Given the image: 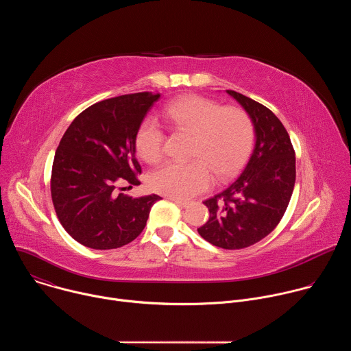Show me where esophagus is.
I'll use <instances>...</instances> for the list:
<instances>
[{"label": "esophagus", "mask_w": 351, "mask_h": 351, "mask_svg": "<svg viewBox=\"0 0 351 351\" xmlns=\"http://www.w3.org/2000/svg\"><path fill=\"white\" fill-rule=\"evenodd\" d=\"M169 199H172V202L176 204V206H179L180 208H186V207H189V203L187 202H182V199H176V198H169Z\"/></svg>", "instance_id": "1"}]
</instances>
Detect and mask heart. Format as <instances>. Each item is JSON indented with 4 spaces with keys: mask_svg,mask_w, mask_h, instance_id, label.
<instances>
[{
    "mask_svg": "<svg viewBox=\"0 0 351 351\" xmlns=\"http://www.w3.org/2000/svg\"><path fill=\"white\" fill-rule=\"evenodd\" d=\"M172 129L193 133L190 162H168L149 175L154 191L176 199H190L219 179L234 175L245 162L253 147L254 128L241 108L221 106L214 99L186 95L169 103L164 111ZM165 133L154 119H145L136 137L140 157L149 164L164 156Z\"/></svg>",
    "mask_w": 351,
    "mask_h": 351,
    "instance_id": "heart-1",
    "label": "heart"
}]
</instances>
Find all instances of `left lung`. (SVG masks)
I'll list each match as a JSON object with an SVG mask.
<instances>
[{
	"label": "left lung",
	"mask_w": 351,
	"mask_h": 351,
	"mask_svg": "<svg viewBox=\"0 0 351 351\" xmlns=\"http://www.w3.org/2000/svg\"><path fill=\"white\" fill-rule=\"evenodd\" d=\"M226 93L252 119L256 143L240 176L206 199L210 218L197 230L217 247L236 250L260 241L282 219L294 189L295 157L289 133L271 110L233 90Z\"/></svg>",
	"instance_id": "1"
}]
</instances>
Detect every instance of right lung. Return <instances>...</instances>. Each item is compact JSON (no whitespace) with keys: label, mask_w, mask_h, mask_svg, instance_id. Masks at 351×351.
I'll use <instances>...</instances> for the list:
<instances>
[{"label":"right lung","mask_w":351,"mask_h":351,"mask_svg":"<svg viewBox=\"0 0 351 351\" xmlns=\"http://www.w3.org/2000/svg\"><path fill=\"white\" fill-rule=\"evenodd\" d=\"M161 97L134 93L104 99L79 114L56 152L51 197L64 229L80 244L111 250L133 241L144 229L157 194L137 198L117 193L136 179L140 125Z\"/></svg>","instance_id":"right-lung-1"}]
</instances>
